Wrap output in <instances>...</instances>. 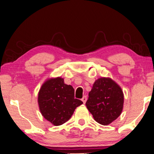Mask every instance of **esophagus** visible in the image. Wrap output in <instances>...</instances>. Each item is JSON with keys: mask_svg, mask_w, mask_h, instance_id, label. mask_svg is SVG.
I'll return each mask as SVG.
<instances>
[{"mask_svg": "<svg viewBox=\"0 0 154 154\" xmlns=\"http://www.w3.org/2000/svg\"><path fill=\"white\" fill-rule=\"evenodd\" d=\"M86 100H87V97H86V96H84L83 98H82V100L84 103V104H85V103L86 102Z\"/></svg>", "mask_w": 154, "mask_h": 154, "instance_id": "1", "label": "esophagus"}]
</instances>
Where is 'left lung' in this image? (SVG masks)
<instances>
[{
	"label": "left lung",
	"mask_w": 154,
	"mask_h": 154,
	"mask_svg": "<svg viewBox=\"0 0 154 154\" xmlns=\"http://www.w3.org/2000/svg\"><path fill=\"white\" fill-rule=\"evenodd\" d=\"M86 105L95 121L101 125H108L116 119L122 112L123 91L110 78H100L88 93Z\"/></svg>",
	"instance_id": "8db88e82"
}]
</instances>
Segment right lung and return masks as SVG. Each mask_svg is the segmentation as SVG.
I'll list each match as a JSON object with an SVG mask.
<instances>
[{"instance_id":"obj_1","label":"right lung","mask_w":154,"mask_h":154,"mask_svg":"<svg viewBox=\"0 0 154 154\" xmlns=\"http://www.w3.org/2000/svg\"><path fill=\"white\" fill-rule=\"evenodd\" d=\"M40 110L45 119L54 125L68 121L75 109L83 102L75 98L72 86L64 83L63 79L57 77L47 80L38 94Z\"/></svg>"}]
</instances>
